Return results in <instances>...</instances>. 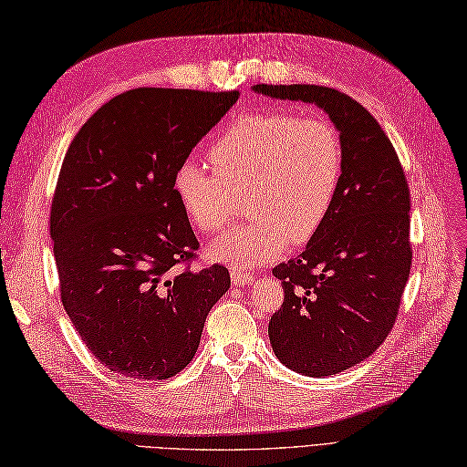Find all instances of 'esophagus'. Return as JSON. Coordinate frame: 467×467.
I'll use <instances>...</instances> for the list:
<instances>
[{"mask_svg":"<svg viewBox=\"0 0 467 467\" xmlns=\"http://www.w3.org/2000/svg\"><path fill=\"white\" fill-rule=\"evenodd\" d=\"M254 273L252 271H247V269H244V267H234L232 269V281H234V285H252L254 283Z\"/></svg>","mask_w":467,"mask_h":467,"instance_id":"34e87169","label":"esophagus"}]
</instances>
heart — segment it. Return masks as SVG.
Masks as SVG:
<instances>
[{"mask_svg":"<svg viewBox=\"0 0 467 467\" xmlns=\"http://www.w3.org/2000/svg\"><path fill=\"white\" fill-rule=\"evenodd\" d=\"M208 154L213 170L192 158L176 168L174 192L203 234L225 230L244 194L249 220L210 247L213 259L244 269L277 257L287 242L313 240L345 170L343 139L331 120L279 110L235 119Z\"/></svg>","mask_w":467,"mask_h":467,"instance_id":"b5f03b06","label":"heart"}]
</instances>
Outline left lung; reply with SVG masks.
I'll use <instances>...</instances> for the list:
<instances>
[{"instance_id": "8db88e82", "label": "left lung", "mask_w": 467, "mask_h": 467, "mask_svg": "<svg viewBox=\"0 0 467 467\" xmlns=\"http://www.w3.org/2000/svg\"><path fill=\"white\" fill-rule=\"evenodd\" d=\"M254 90L315 102L343 139V180L325 223L297 259L273 267L285 295L269 321L283 365L328 377L368 358L396 321L412 264L410 190L389 136L360 102L317 85Z\"/></svg>"}]
</instances>
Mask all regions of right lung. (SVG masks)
Wrapping results in <instances>:
<instances>
[{"instance_id": "1", "label": "right lung", "mask_w": 467, "mask_h": 467, "mask_svg": "<svg viewBox=\"0 0 467 467\" xmlns=\"http://www.w3.org/2000/svg\"><path fill=\"white\" fill-rule=\"evenodd\" d=\"M237 97L132 88L102 105L65 154L51 203L61 301L110 372L150 382L176 377L230 289L223 265L190 267L200 244L174 174Z\"/></svg>"}]
</instances>
